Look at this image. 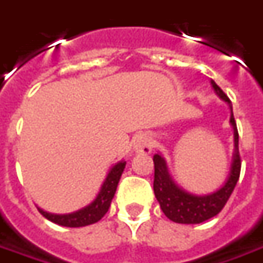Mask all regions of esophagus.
I'll use <instances>...</instances> for the list:
<instances>
[{"mask_svg": "<svg viewBox=\"0 0 263 263\" xmlns=\"http://www.w3.org/2000/svg\"><path fill=\"white\" fill-rule=\"evenodd\" d=\"M132 149L137 154H149L152 151V139L148 134H138L132 143Z\"/></svg>", "mask_w": 263, "mask_h": 263, "instance_id": "34e87169", "label": "esophagus"}]
</instances>
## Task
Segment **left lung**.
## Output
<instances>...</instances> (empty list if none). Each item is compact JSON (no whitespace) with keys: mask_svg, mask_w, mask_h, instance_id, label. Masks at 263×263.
<instances>
[{"mask_svg":"<svg viewBox=\"0 0 263 263\" xmlns=\"http://www.w3.org/2000/svg\"><path fill=\"white\" fill-rule=\"evenodd\" d=\"M210 83L214 88L215 94L228 104L230 111H231L230 124L234 131V152H232L231 167H230V173L227 176L226 182L215 192L209 194H193L180 187L175 182L165 158L159 152L155 155V197L159 201L160 209L165 213L166 217L173 222H179V224H200L218 214L228 201L239 179L241 159H239V151H238V129L235 120H234V114H232V104L230 98L226 96V92L215 84L214 80H211Z\"/></svg>","mask_w":263,"mask_h":263,"instance_id":"1","label":"left lung"}]
</instances>
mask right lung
Here are the masks:
<instances>
[{
    "instance_id": "right-lung-1",
    "label": "right lung",
    "mask_w": 263,
    "mask_h": 263,
    "mask_svg": "<svg viewBox=\"0 0 263 263\" xmlns=\"http://www.w3.org/2000/svg\"><path fill=\"white\" fill-rule=\"evenodd\" d=\"M125 165L126 162L122 159L111 166V169H109L107 176L104 179L101 187L98 190L97 196L94 197L91 203L81 207L80 210H76V211L69 213V214H53V213H49V211H45L41 207H37L39 213L45 218H48L49 221H52L54 224L62 227L77 228V227H86L97 222L108 211L111 201H112L115 192H117V186H118L121 176H122V172L125 169Z\"/></svg>"
}]
</instances>
